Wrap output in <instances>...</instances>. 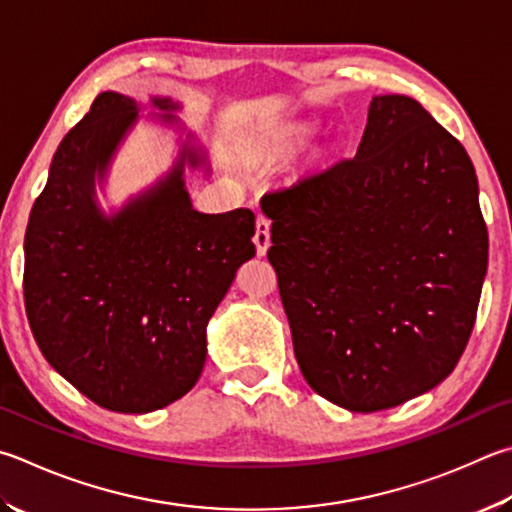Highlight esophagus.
<instances>
[{
	"instance_id": "obj_1",
	"label": "esophagus",
	"mask_w": 512,
	"mask_h": 512,
	"mask_svg": "<svg viewBox=\"0 0 512 512\" xmlns=\"http://www.w3.org/2000/svg\"><path fill=\"white\" fill-rule=\"evenodd\" d=\"M255 248H257V255H266L268 246H271V221H268L264 215H257L255 219Z\"/></svg>"
}]
</instances>
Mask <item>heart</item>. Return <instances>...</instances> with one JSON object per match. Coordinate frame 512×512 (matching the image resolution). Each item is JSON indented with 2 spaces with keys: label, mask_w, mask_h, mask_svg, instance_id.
<instances>
[{
  "label": "heart",
  "mask_w": 512,
  "mask_h": 512,
  "mask_svg": "<svg viewBox=\"0 0 512 512\" xmlns=\"http://www.w3.org/2000/svg\"><path fill=\"white\" fill-rule=\"evenodd\" d=\"M311 134V127L309 125H297V127H291L286 132V138L288 141H302V138H306Z\"/></svg>",
  "instance_id": "obj_1"
}]
</instances>
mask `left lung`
<instances>
[{
  "instance_id": "1",
  "label": "left lung",
  "mask_w": 512,
  "mask_h": 512,
  "mask_svg": "<svg viewBox=\"0 0 512 512\" xmlns=\"http://www.w3.org/2000/svg\"><path fill=\"white\" fill-rule=\"evenodd\" d=\"M259 203L315 394L369 414L452 374L477 320L488 228L468 152L421 102L376 96L356 156Z\"/></svg>"
}]
</instances>
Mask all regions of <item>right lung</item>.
<instances>
[{"mask_svg": "<svg viewBox=\"0 0 512 512\" xmlns=\"http://www.w3.org/2000/svg\"><path fill=\"white\" fill-rule=\"evenodd\" d=\"M159 109H174L154 98ZM136 102L100 94L62 138L24 237V306L37 347L89 401L120 414L161 410L190 392L206 362V327L255 255V215H203L174 170L107 219L94 201L136 120ZM170 120V116H165Z\"/></svg>", "mask_w": 512, "mask_h": 512, "instance_id": "add662e5", "label": "right lung"}]
</instances>
